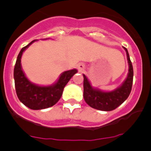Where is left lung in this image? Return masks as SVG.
<instances>
[{"label":"left lung","instance_id":"8db88e82","mask_svg":"<svg viewBox=\"0 0 151 151\" xmlns=\"http://www.w3.org/2000/svg\"><path fill=\"white\" fill-rule=\"evenodd\" d=\"M127 54L129 65V74L120 87L112 91H101L91 87L87 77L84 76V99L92 108L102 111H111L115 110L127 99L132 91L133 82V67L127 49L124 47Z\"/></svg>","mask_w":151,"mask_h":151}]
</instances>
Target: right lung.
<instances>
[{"label":"right lung","mask_w":151,"mask_h":151,"mask_svg":"<svg viewBox=\"0 0 151 151\" xmlns=\"http://www.w3.org/2000/svg\"><path fill=\"white\" fill-rule=\"evenodd\" d=\"M34 41L35 40L21 49L15 64L13 77L19 100L32 110H42L54 106L58 102L62 96L64 87L77 73V70L72 69L64 72L58 81L50 86H38L29 82L21 67V57L24 50Z\"/></svg>","instance_id":"obj_1"}]
</instances>
